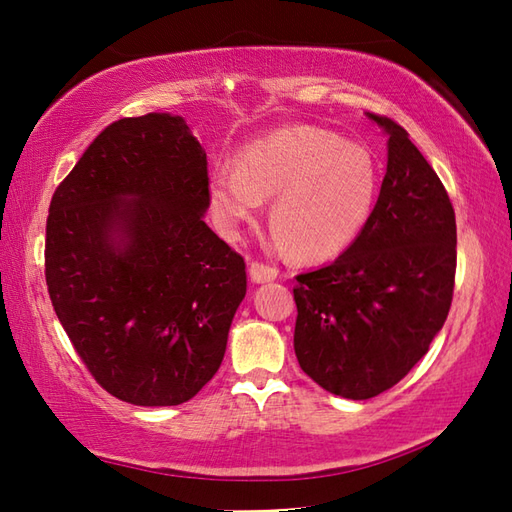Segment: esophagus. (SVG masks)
<instances>
[{
    "mask_svg": "<svg viewBox=\"0 0 512 512\" xmlns=\"http://www.w3.org/2000/svg\"><path fill=\"white\" fill-rule=\"evenodd\" d=\"M248 273H250V279L255 281V284H264V281H273L277 277L279 270L275 266H268V264H262V262H253L248 266Z\"/></svg>",
    "mask_w": 512,
    "mask_h": 512,
    "instance_id": "34e87169",
    "label": "esophagus"
}]
</instances>
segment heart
Instances as JSON below:
<instances>
[{"label": "heart", "mask_w": 512, "mask_h": 512, "mask_svg": "<svg viewBox=\"0 0 512 512\" xmlns=\"http://www.w3.org/2000/svg\"><path fill=\"white\" fill-rule=\"evenodd\" d=\"M380 169L372 151L328 129L297 125L255 140L233 165L211 176L213 222L226 237L270 204L277 246L303 259H330L350 248L374 213Z\"/></svg>", "instance_id": "heart-1"}]
</instances>
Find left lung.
Returning a JSON list of instances; mask_svg holds the SVG:
<instances>
[{
  "label": "left lung",
  "mask_w": 512,
  "mask_h": 512,
  "mask_svg": "<svg viewBox=\"0 0 512 512\" xmlns=\"http://www.w3.org/2000/svg\"><path fill=\"white\" fill-rule=\"evenodd\" d=\"M387 173L363 233L345 253L297 275L295 354L334 396L367 400L429 352L451 308L455 211L438 173L387 116Z\"/></svg>",
  "instance_id": "obj_1"
}]
</instances>
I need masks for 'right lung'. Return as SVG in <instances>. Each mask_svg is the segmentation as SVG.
Returning <instances> with one entry per match:
<instances>
[{"instance_id":"1","label":"right lung","mask_w":512,"mask_h":512,"mask_svg":"<svg viewBox=\"0 0 512 512\" xmlns=\"http://www.w3.org/2000/svg\"><path fill=\"white\" fill-rule=\"evenodd\" d=\"M206 154L182 116L107 125L52 195L46 284L96 383L171 407L222 365L246 264L202 220Z\"/></svg>"}]
</instances>
